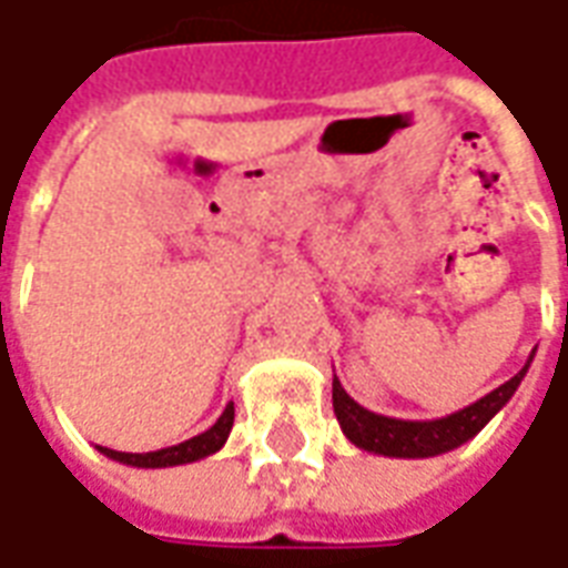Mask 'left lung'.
<instances>
[{
    "label": "left lung",
    "mask_w": 568,
    "mask_h": 568,
    "mask_svg": "<svg viewBox=\"0 0 568 568\" xmlns=\"http://www.w3.org/2000/svg\"><path fill=\"white\" fill-rule=\"evenodd\" d=\"M535 361V351L528 363L515 373L513 379L503 382L499 388H493L490 395H484L480 402L468 404L455 414H446L439 420H398V417H385V414H373L363 404H357L338 376L332 379V404H335V417H338L344 436L363 452L373 455H388V458H433L452 448L465 446L474 439L484 426L490 424L493 417L509 404L515 388L521 385L528 366Z\"/></svg>",
    "instance_id": "obj_1"
}]
</instances>
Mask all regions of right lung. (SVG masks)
<instances>
[{
    "label": "right lung",
    "mask_w": 568,
    "mask_h": 568,
    "mask_svg": "<svg viewBox=\"0 0 568 568\" xmlns=\"http://www.w3.org/2000/svg\"><path fill=\"white\" fill-rule=\"evenodd\" d=\"M230 426H233V404L224 407V414L217 417V424L205 429V433H199V436H192L186 443H180V446H166L158 448V452H142V455H135V452H116V448H103L98 446L106 458H113V462H120V465H132V468H173V465H192V462H202L207 455H214V452H221L224 443H227L230 436Z\"/></svg>",
    "instance_id": "add662e5"
}]
</instances>
